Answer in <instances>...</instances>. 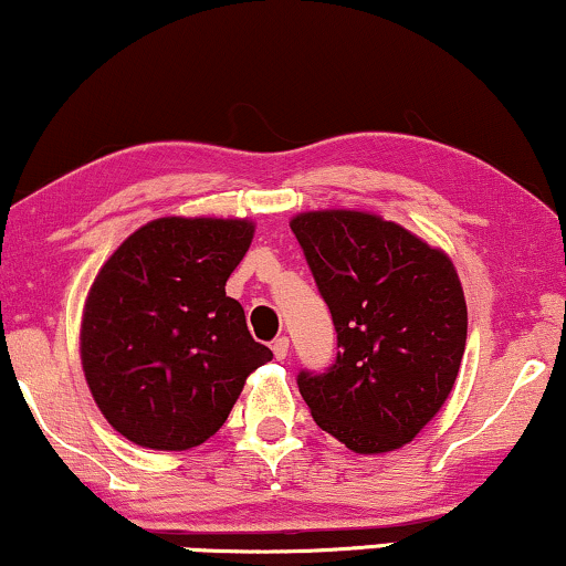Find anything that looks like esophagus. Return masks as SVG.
<instances>
[{
    "instance_id": "1",
    "label": "esophagus",
    "mask_w": 566,
    "mask_h": 566,
    "mask_svg": "<svg viewBox=\"0 0 566 566\" xmlns=\"http://www.w3.org/2000/svg\"><path fill=\"white\" fill-rule=\"evenodd\" d=\"M289 346L291 344H289V338H285V336L272 340V354H275L277 361H283L285 357H289Z\"/></svg>"
}]
</instances>
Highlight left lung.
<instances>
[{
	"instance_id": "obj_1",
	"label": "left lung",
	"mask_w": 566,
	"mask_h": 566,
	"mask_svg": "<svg viewBox=\"0 0 566 566\" xmlns=\"http://www.w3.org/2000/svg\"><path fill=\"white\" fill-rule=\"evenodd\" d=\"M338 333L323 375H298L315 422L346 449L386 453L415 441L457 382L467 302L449 254L399 222L359 209L291 218Z\"/></svg>"
}]
</instances>
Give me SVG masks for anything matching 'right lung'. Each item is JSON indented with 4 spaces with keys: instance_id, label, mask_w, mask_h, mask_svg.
I'll list each match as a JSON object with an SVG mask.
<instances>
[{
    "instance_id": "add662e5",
    "label": "right lung",
    "mask_w": 566,
    "mask_h": 566,
    "mask_svg": "<svg viewBox=\"0 0 566 566\" xmlns=\"http://www.w3.org/2000/svg\"><path fill=\"white\" fill-rule=\"evenodd\" d=\"M254 239L247 218H157L91 283L81 365L96 407L142 449L186 451L222 428L243 382L272 359L226 296Z\"/></svg>"
}]
</instances>
